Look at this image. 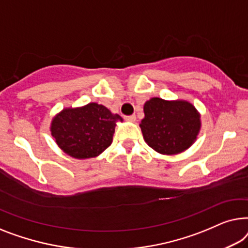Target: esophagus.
<instances>
[{
    "label": "esophagus",
    "mask_w": 248,
    "mask_h": 248,
    "mask_svg": "<svg viewBox=\"0 0 248 248\" xmlns=\"http://www.w3.org/2000/svg\"><path fill=\"white\" fill-rule=\"evenodd\" d=\"M124 119L127 121H131V123H134V121H136V116L135 114H131V116H125Z\"/></svg>",
    "instance_id": "1"
}]
</instances>
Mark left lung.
I'll return each mask as SVG.
<instances>
[{"mask_svg": "<svg viewBox=\"0 0 248 248\" xmlns=\"http://www.w3.org/2000/svg\"><path fill=\"white\" fill-rule=\"evenodd\" d=\"M140 128L145 141L160 154L174 155L189 148L200 130V114L186 101L153 97L144 106Z\"/></svg>", "mask_w": 248, "mask_h": 248, "instance_id": "left-lung-1", "label": "left lung"}]
</instances>
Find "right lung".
I'll use <instances>...</instances> for the list:
<instances>
[{
	"mask_svg": "<svg viewBox=\"0 0 248 248\" xmlns=\"http://www.w3.org/2000/svg\"><path fill=\"white\" fill-rule=\"evenodd\" d=\"M119 114L104 106L89 103L78 109H65L51 123V135L66 154L74 158L95 157L112 142Z\"/></svg>",
	"mask_w": 248,
	"mask_h": 248,
	"instance_id": "right-lung-1",
	"label": "right lung"
}]
</instances>
